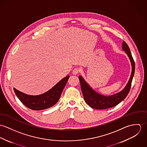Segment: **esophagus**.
<instances>
[{
	"instance_id": "obj_1",
	"label": "esophagus",
	"mask_w": 147,
	"mask_h": 147,
	"mask_svg": "<svg viewBox=\"0 0 147 147\" xmlns=\"http://www.w3.org/2000/svg\"><path fill=\"white\" fill-rule=\"evenodd\" d=\"M79 71H80V69H79V68H75L74 69V70H73V71H72V74H73L74 75H77V74L79 72Z\"/></svg>"
}]
</instances>
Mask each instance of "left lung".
I'll return each mask as SVG.
<instances>
[{
	"label": "left lung",
	"instance_id": "left-lung-1",
	"mask_svg": "<svg viewBox=\"0 0 147 147\" xmlns=\"http://www.w3.org/2000/svg\"><path fill=\"white\" fill-rule=\"evenodd\" d=\"M122 48L123 50L125 51L130 60L132 66V72L130 78L126 86L121 92L109 96H104L97 93L91 88L82 76H79L84 100L88 105L93 109H106L114 107L124 100L129 92L135 73V65L129 48L125 41H123Z\"/></svg>",
	"mask_w": 147,
	"mask_h": 147
}]
</instances>
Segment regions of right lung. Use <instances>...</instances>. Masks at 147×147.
<instances>
[{
	"label": "right lung",
	"mask_w": 147,
	"mask_h": 147,
	"mask_svg": "<svg viewBox=\"0 0 147 147\" xmlns=\"http://www.w3.org/2000/svg\"><path fill=\"white\" fill-rule=\"evenodd\" d=\"M69 77V75L67 76L47 92L40 95H28L15 88L13 90L18 98L27 107L33 110H45L58 102Z\"/></svg>",
	"instance_id": "right-lung-1"
}]
</instances>
